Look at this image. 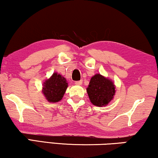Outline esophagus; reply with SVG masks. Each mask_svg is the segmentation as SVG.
Segmentation results:
<instances>
[{
	"label": "esophagus",
	"mask_w": 158,
	"mask_h": 158,
	"mask_svg": "<svg viewBox=\"0 0 158 158\" xmlns=\"http://www.w3.org/2000/svg\"><path fill=\"white\" fill-rule=\"evenodd\" d=\"M82 83H83V81H75V85H81Z\"/></svg>",
	"instance_id": "34e87169"
}]
</instances>
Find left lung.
Returning a JSON list of instances; mask_svg holds the SVG:
<instances>
[{
    "mask_svg": "<svg viewBox=\"0 0 158 158\" xmlns=\"http://www.w3.org/2000/svg\"><path fill=\"white\" fill-rule=\"evenodd\" d=\"M86 90L90 102L100 107L108 105L114 98L116 91L114 82L101 74L91 77Z\"/></svg>",
    "mask_w": 158,
    "mask_h": 158,
    "instance_id": "obj_1",
    "label": "left lung"
}]
</instances>
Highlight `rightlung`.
<instances>
[{"mask_svg":"<svg viewBox=\"0 0 158 158\" xmlns=\"http://www.w3.org/2000/svg\"><path fill=\"white\" fill-rule=\"evenodd\" d=\"M68 86L65 77L57 73H54L43 83L42 93L49 102H58L63 97Z\"/></svg>","mask_w":158,"mask_h":158,"instance_id":"add662e5","label":"right lung"}]
</instances>
